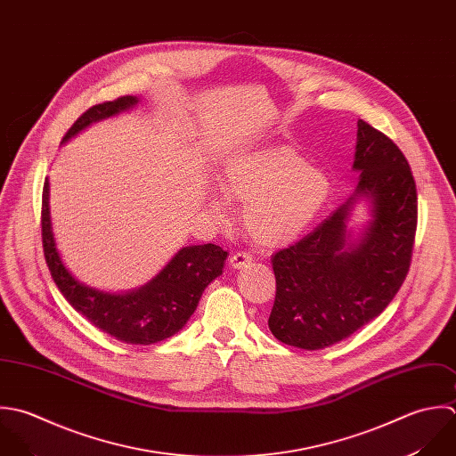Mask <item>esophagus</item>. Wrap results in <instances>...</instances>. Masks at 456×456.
Masks as SVG:
<instances>
[{"label":"esophagus","instance_id":"1","mask_svg":"<svg viewBox=\"0 0 456 456\" xmlns=\"http://www.w3.org/2000/svg\"><path fill=\"white\" fill-rule=\"evenodd\" d=\"M251 262H253V256L249 253H244V251H239V253L232 255V258H230V265L233 269H242V267L249 265Z\"/></svg>","mask_w":456,"mask_h":456}]
</instances>
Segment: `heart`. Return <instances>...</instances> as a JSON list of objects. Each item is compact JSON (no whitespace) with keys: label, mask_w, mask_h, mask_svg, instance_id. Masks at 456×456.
Returning a JSON list of instances; mask_svg holds the SVG:
<instances>
[{"label":"heart","mask_w":456,"mask_h":456,"mask_svg":"<svg viewBox=\"0 0 456 456\" xmlns=\"http://www.w3.org/2000/svg\"><path fill=\"white\" fill-rule=\"evenodd\" d=\"M221 192L228 201L244 205L242 219L253 242L274 249L294 242L314 221L330 183L297 151L278 145L228 159ZM208 210L221 223L228 219L226 201L219 196L208 200Z\"/></svg>","instance_id":"heart-1"}]
</instances>
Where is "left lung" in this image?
Returning a JSON list of instances; mask_svg holds the SVG:
<instances>
[{
    "mask_svg": "<svg viewBox=\"0 0 456 456\" xmlns=\"http://www.w3.org/2000/svg\"><path fill=\"white\" fill-rule=\"evenodd\" d=\"M355 192L299 242L273 256L276 301L271 332L304 350L330 346L379 316L411 267L418 192L411 166L386 134L357 122ZM372 203V219L352 241L346 221L355 200Z\"/></svg>",
    "mask_w": 456,
    "mask_h": 456,
    "instance_id": "8db88e82",
    "label": "left lung"
}]
</instances>
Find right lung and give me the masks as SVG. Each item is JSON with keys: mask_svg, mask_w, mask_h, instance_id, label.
Here are the masks:
<instances>
[{"mask_svg": "<svg viewBox=\"0 0 456 456\" xmlns=\"http://www.w3.org/2000/svg\"><path fill=\"white\" fill-rule=\"evenodd\" d=\"M138 104L133 95L86 110L63 136H72ZM42 246L51 276L69 304L101 330L129 345H152L178 332L194 313L203 290L223 274L228 253L216 244L182 248L169 264L138 290L110 294L79 283L61 262L51 226L49 180L42 191Z\"/></svg>", "mask_w": 456, "mask_h": 456, "instance_id": "right-lung-1", "label": "right lung"}]
</instances>
